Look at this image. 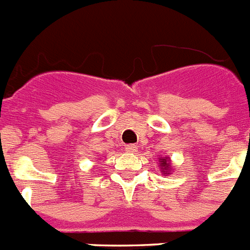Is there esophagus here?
<instances>
[{"label":"esophagus","mask_w":250,"mask_h":250,"mask_svg":"<svg viewBox=\"0 0 250 250\" xmlns=\"http://www.w3.org/2000/svg\"><path fill=\"white\" fill-rule=\"evenodd\" d=\"M137 149H138V148H137L136 145H127V146H125V150H127L128 153H134V152H137Z\"/></svg>","instance_id":"1"}]
</instances>
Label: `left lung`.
Segmentation results:
<instances>
[{
	"mask_svg": "<svg viewBox=\"0 0 250 250\" xmlns=\"http://www.w3.org/2000/svg\"><path fill=\"white\" fill-rule=\"evenodd\" d=\"M159 162H161V166H162V167H163V168H162V169H163V170H164V169H167V168H169V164L167 163V158H166V159L162 158ZM164 174H167V172L164 173Z\"/></svg>",
	"mask_w": 250,
	"mask_h": 250,
	"instance_id": "1",
	"label": "left lung"
}]
</instances>
